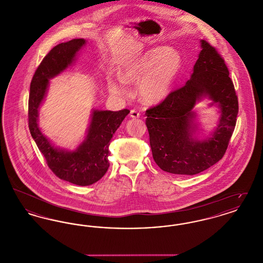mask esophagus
<instances>
[{"instance_id": "obj_1", "label": "esophagus", "mask_w": 263, "mask_h": 263, "mask_svg": "<svg viewBox=\"0 0 263 263\" xmlns=\"http://www.w3.org/2000/svg\"><path fill=\"white\" fill-rule=\"evenodd\" d=\"M130 117H132V118H138V117H140V112L136 110V109H131V111H130Z\"/></svg>"}]
</instances>
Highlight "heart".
Returning <instances> with one entry per match:
<instances>
[{"instance_id": "b5f03b06", "label": "heart", "mask_w": 263, "mask_h": 263, "mask_svg": "<svg viewBox=\"0 0 263 263\" xmlns=\"http://www.w3.org/2000/svg\"><path fill=\"white\" fill-rule=\"evenodd\" d=\"M181 69V57L174 48L157 47L144 52L123 67L119 77L125 85L138 84L140 97L150 103L165 100L174 88ZM110 91L126 96L127 88L122 83L111 81Z\"/></svg>"}]
</instances>
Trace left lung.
Segmentation results:
<instances>
[{
  "label": "left lung",
  "mask_w": 263,
  "mask_h": 263,
  "mask_svg": "<svg viewBox=\"0 0 263 263\" xmlns=\"http://www.w3.org/2000/svg\"><path fill=\"white\" fill-rule=\"evenodd\" d=\"M201 47L190 80L146 110L153 158L163 171L174 175H196L219 162L237 123L238 96L225 60L208 41L201 40ZM205 95L219 103L221 117L213 137L199 141L191 136L192 108Z\"/></svg>",
  "instance_id": "obj_1"
}]
</instances>
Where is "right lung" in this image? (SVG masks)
<instances>
[{"label": "right lung", "mask_w": 263, "mask_h": 263, "mask_svg": "<svg viewBox=\"0 0 263 263\" xmlns=\"http://www.w3.org/2000/svg\"><path fill=\"white\" fill-rule=\"evenodd\" d=\"M86 43L83 38L58 44L43 58L30 83L28 99V127L38 149L44 156L53 174L63 180L81 186L90 185L105 175L109 163V144L113 134L130 112L95 110L86 140L74 152L53 147L37 125L38 107L45 97L51 78L60 74L74 59L76 53Z\"/></svg>", "instance_id": "right-lung-1"}]
</instances>
